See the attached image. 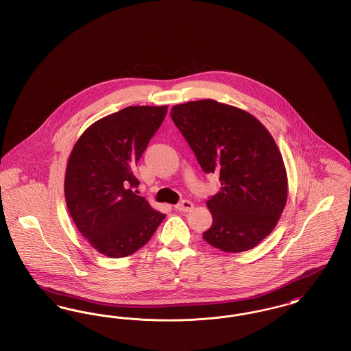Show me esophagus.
I'll use <instances>...</instances> for the list:
<instances>
[{
  "label": "esophagus",
  "instance_id": "esophagus-1",
  "mask_svg": "<svg viewBox=\"0 0 351 351\" xmlns=\"http://www.w3.org/2000/svg\"><path fill=\"white\" fill-rule=\"evenodd\" d=\"M193 208V204L191 201H180L178 205H175V209L179 212H189Z\"/></svg>",
  "mask_w": 351,
  "mask_h": 351
}]
</instances>
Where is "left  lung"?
Instances as JSON below:
<instances>
[{
	"label": "left lung",
	"mask_w": 351,
	"mask_h": 351,
	"mask_svg": "<svg viewBox=\"0 0 351 351\" xmlns=\"http://www.w3.org/2000/svg\"><path fill=\"white\" fill-rule=\"evenodd\" d=\"M171 118L202 171L219 175L221 189L206 201L213 222L202 238L226 252L255 247L287 202V172L272 135L250 113L209 99L175 105Z\"/></svg>",
	"instance_id": "1"
}]
</instances>
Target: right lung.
<instances>
[{"label":"right lung","instance_id":"add662e5","mask_svg":"<svg viewBox=\"0 0 351 351\" xmlns=\"http://www.w3.org/2000/svg\"><path fill=\"white\" fill-rule=\"evenodd\" d=\"M165 106H128L92 123L68 159V212L90 246L109 258L143 247L166 215L134 191V165L167 114Z\"/></svg>","mask_w":351,"mask_h":351}]
</instances>
